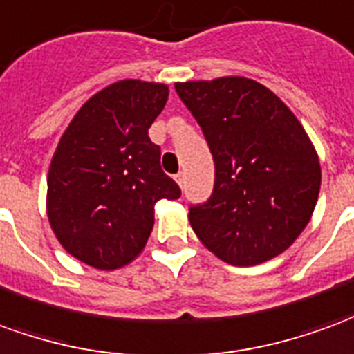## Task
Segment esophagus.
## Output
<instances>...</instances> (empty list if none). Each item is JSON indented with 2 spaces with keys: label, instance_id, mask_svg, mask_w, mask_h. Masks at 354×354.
<instances>
[{
  "label": "esophagus",
  "instance_id": "obj_1",
  "mask_svg": "<svg viewBox=\"0 0 354 354\" xmlns=\"http://www.w3.org/2000/svg\"><path fill=\"white\" fill-rule=\"evenodd\" d=\"M185 179H187L185 171H179L177 175H175V181H177V185H179V187H185Z\"/></svg>",
  "mask_w": 354,
  "mask_h": 354
}]
</instances>
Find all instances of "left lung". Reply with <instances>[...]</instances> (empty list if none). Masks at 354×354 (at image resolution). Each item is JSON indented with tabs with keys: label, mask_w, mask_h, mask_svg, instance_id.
Masks as SVG:
<instances>
[{
	"label": "left lung",
	"mask_w": 354,
	"mask_h": 354,
	"mask_svg": "<svg viewBox=\"0 0 354 354\" xmlns=\"http://www.w3.org/2000/svg\"><path fill=\"white\" fill-rule=\"evenodd\" d=\"M213 154L212 198L190 207L198 240L234 267L277 257L309 225L320 192V160L301 122L255 80L177 82Z\"/></svg>",
	"instance_id": "obj_1"
}]
</instances>
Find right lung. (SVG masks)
<instances>
[{
    "instance_id": "obj_1",
    "label": "right lung",
    "mask_w": 354,
    "mask_h": 354,
    "mask_svg": "<svg viewBox=\"0 0 354 354\" xmlns=\"http://www.w3.org/2000/svg\"><path fill=\"white\" fill-rule=\"evenodd\" d=\"M167 97L158 82L106 85L82 104L55 149L47 219L59 244L93 269H122L139 257L158 200L181 196L149 137Z\"/></svg>"
}]
</instances>
